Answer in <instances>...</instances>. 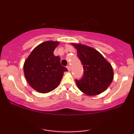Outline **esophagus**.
<instances>
[{
  "label": "esophagus",
  "instance_id": "obj_1",
  "mask_svg": "<svg viewBox=\"0 0 134 134\" xmlns=\"http://www.w3.org/2000/svg\"><path fill=\"white\" fill-rule=\"evenodd\" d=\"M66 68H67V69H68V71H70L71 70V66L69 65H68V66H66Z\"/></svg>",
  "mask_w": 134,
  "mask_h": 134
}]
</instances>
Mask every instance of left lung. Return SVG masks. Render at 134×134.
<instances>
[{
    "label": "left lung",
    "mask_w": 134,
    "mask_h": 134,
    "mask_svg": "<svg viewBox=\"0 0 134 134\" xmlns=\"http://www.w3.org/2000/svg\"><path fill=\"white\" fill-rule=\"evenodd\" d=\"M83 66V76L76 80L78 88L88 96H96L107 89L113 79L111 64L99 52L80 43H71Z\"/></svg>",
    "instance_id": "8db88e82"
}]
</instances>
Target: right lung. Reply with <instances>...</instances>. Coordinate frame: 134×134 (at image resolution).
Listing matches in <instances>:
<instances>
[{
  "mask_svg": "<svg viewBox=\"0 0 134 134\" xmlns=\"http://www.w3.org/2000/svg\"><path fill=\"white\" fill-rule=\"evenodd\" d=\"M59 41H47L40 44L32 51L24 64V72L30 87L38 92L47 93L60 83L66 68L60 63V58L54 51Z\"/></svg>",
  "mask_w": 134,
  "mask_h": 134,
  "instance_id": "add662e5",
  "label": "right lung"
}]
</instances>
